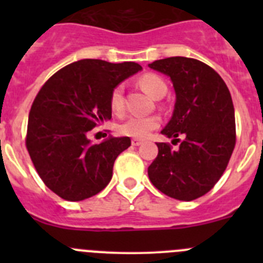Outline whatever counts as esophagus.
<instances>
[{"mask_svg":"<svg viewBox=\"0 0 263 263\" xmlns=\"http://www.w3.org/2000/svg\"><path fill=\"white\" fill-rule=\"evenodd\" d=\"M143 141H141V139H132V145L133 146H139V145H142Z\"/></svg>","mask_w":263,"mask_h":263,"instance_id":"obj_1","label":"esophagus"}]
</instances>
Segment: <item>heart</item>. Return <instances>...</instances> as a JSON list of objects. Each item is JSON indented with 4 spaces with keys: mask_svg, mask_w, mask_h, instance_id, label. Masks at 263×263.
<instances>
[{
    "mask_svg": "<svg viewBox=\"0 0 263 263\" xmlns=\"http://www.w3.org/2000/svg\"><path fill=\"white\" fill-rule=\"evenodd\" d=\"M139 85L145 92L154 99L163 97L167 92L166 81L155 73H146L139 79ZM109 105L113 113L122 115L125 111L124 87L117 85L111 89L109 97ZM160 121L155 116H132L118 125L117 130L121 136L133 137V138H146L153 130L159 126Z\"/></svg>",
    "mask_w": 263,
    "mask_h": 263,
    "instance_id": "heart-1",
    "label": "heart"
}]
</instances>
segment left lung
Returning a JSON list of instances; mask_svg holds the SVG:
<instances>
[{"instance_id": "8db88e82", "label": "left lung", "mask_w": 263, "mask_h": 263, "mask_svg": "<svg viewBox=\"0 0 263 263\" xmlns=\"http://www.w3.org/2000/svg\"><path fill=\"white\" fill-rule=\"evenodd\" d=\"M148 67L170 76L176 95L173 117L162 134L174 138L173 143L185 137L178 150L157 143L148 178L167 196L195 200L215 187L236 146L231 92L215 69L192 58H166Z\"/></svg>"}]
</instances>
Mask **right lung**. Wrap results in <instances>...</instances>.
Wrapping results in <instances>:
<instances>
[{
    "label": "right lung",
    "instance_id": "add662e5",
    "mask_svg": "<svg viewBox=\"0 0 263 263\" xmlns=\"http://www.w3.org/2000/svg\"><path fill=\"white\" fill-rule=\"evenodd\" d=\"M138 63L84 59L53 73L36 95L27 122L26 147L36 173L64 200L95 196L110 182L113 164L129 137L92 145L88 132L111 118L109 97Z\"/></svg>",
    "mask_w": 263,
    "mask_h": 263
}]
</instances>
